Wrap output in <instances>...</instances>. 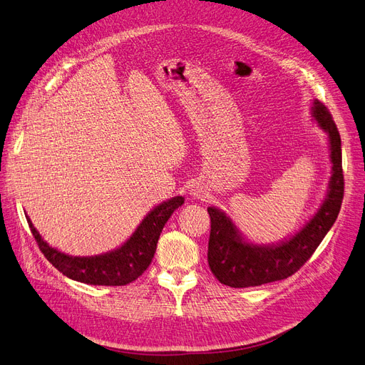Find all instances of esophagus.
<instances>
[{
  "label": "esophagus",
  "mask_w": 365,
  "mask_h": 365,
  "mask_svg": "<svg viewBox=\"0 0 365 365\" xmlns=\"http://www.w3.org/2000/svg\"><path fill=\"white\" fill-rule=\"evenodd\" d=\"M192 195H194V197H201V191H200L198 187H194V189H192Z\"/></svg>",
  "instance_id": "1"
}]
</instances>
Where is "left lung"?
<instances>
[{
    "label": "left lung",
    "mask_w": 365,
    "mask_h": 365,
    "mask_svg": "<svg viewBox=\"0 0 365 365\" xmlns=\"http://www.w3.org/2000/svg\"><path fill=\"white\" fill-rule=\"evenodd\" d=\"M312 110L314 119L328 134L331 148L332 176L327 198L303 230L288 242L277 246L246 243L230 217L215 207H209L210 237L207 261L212 273L227 287H259L292 276L309 261L339 216L344 195L340 134L329 110L321 101L314 100Z\"/></svg>",
    "instance_id": "1"
}]
</instances>
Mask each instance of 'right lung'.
<instances>
[{
	"instance_id": "obj_1",
	"label": "right lung",
	"mask_w": 365,
	"mask_h": 365,
	"mask_svg": "<svg viewBox=\"0 0 365 365\" xmlns=\"http://www.w3.org/2000/svg\"><path fill=\"white\" fill-rule=\"evenodd\" d=\"M185 202L183 197H174L155 207L141 222L131 239L119 249L98 257H70L51 247L40 237L34 225L26 217L34 239L49 261L62 274L88 284H103V287H123L134 282L146 272L155 255L158 239L164 225Z\"/></svg>"
}]
</instances>
